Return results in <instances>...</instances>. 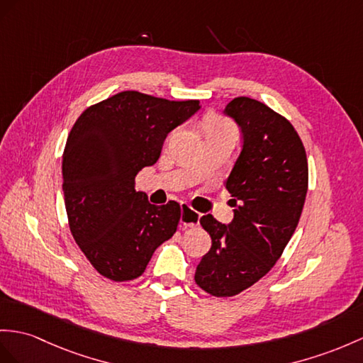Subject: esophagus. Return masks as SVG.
Returning <instances> with one entry per match:
<instances>
[{
  "label": "esophagus",
  "instance_id": "1",
  "mask_svg": "<svg viewBox=\"0 0 363 363\" xmlns=\"http://www.w3.org/2000/svg\"><path fill=\"white\" fill-rule=\"evenodd\" d=\"M200 214L197 211H194L188 203H183L182 205V218H180V226L184 228H192L199 225Z\"/></svg>",
  "mask_w": 363,
  "mask_h": 363
}]
</instances>
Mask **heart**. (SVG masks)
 <instances>
[{
  "label": "heart",
  "instance_id": "obj_1",
  "mask_svg": "<svg viewBox=\"0 0 363 363\" xmlns=\"http://www.w3.org/2000/svg\"><path fill=\"white\" fill-rule=\"evenodd\" d=\"M205 135H206V140H214V138L237 140L238 130L234 126V123H231L228 118L220 117V115H212V117L206 118L205 121Z\"/></svg>",
  "mask_w": 363,
  "mask_h": 363
}]
</instances>
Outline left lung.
I'll list each match as a JSON object with an SVG mask.
<instances>
[{"mask_svg":"<svg viewBox=\"0 0 363 363\" xmlns=\"http://www.w3.org/2000/svg\"><path fill=\"white\" fill-rule=\"evenodd\" d=\"M225 113L243 134L225 183L234 218L229 225L211 214L200 218L212 246L194 277L214 297L240 294L267 276L296 231L308 191L305 146L284 115L248 96H237Z\"/></svg>","mask_w":363,"mask_h":363,"instance_id":"obj_1","label":"left lung"}]
</instances>
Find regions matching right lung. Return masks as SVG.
Instances as JSON below:
<instances>
[{"instance_id":"obj_1","label":"right lung","mask_w":363,"mask_h":363,"mask_svg":"<svg viewBox=\"0 0 363 363\" xmlns=\"http://www.w3.org/2000/svg\"><path fill=\"white\" fill-rule=\"evenodd\" d=\"M199 109V100L125 91L89 106L70 129L61 166L69 228L103 277H140L175 234L179 203L151 205L135 191V175L158 160L167 134Z\"/></svg>"}]
</instances>
